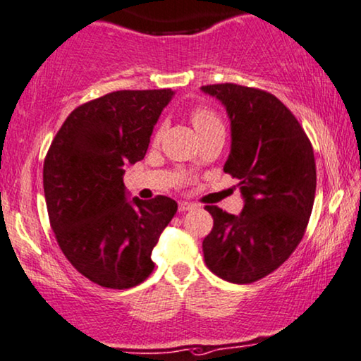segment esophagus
Masks as SVG:
<instances>
[{
  "label": "esophagus",
  "mask_w": 361,
  "mask_h": 361,
  "mask_svg": "<svg viewBox=\"0 0 361 361\" xmlns=\"http://www.w3.org/2000/svg\"><path fill=\"white\" fill-rule=\"evenodd\" d=\"M195 208H196L195 203H188V202H180V203H178V209H180V213L190 212V209H195Z\"/></svg>",
  "instance_id": "obj_1"
}]
</instances>
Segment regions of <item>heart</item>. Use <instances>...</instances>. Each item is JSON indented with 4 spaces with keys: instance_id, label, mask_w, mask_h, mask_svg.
I'll return each mask as SVG.
<instances>
[{
    "instance_id": "b5f03b06",
    "label": "heart",
    "mask_w": 361,
    "mask_h": 361,
    "mask_svg": "<svg viewBox=\"0 0 361 361\" xmlns=\"http://www.w3.org/2000/svg\"><path fill=\"white\" fill-rule=\"evenodd\" d=\"M190 120L198 136L208 133V131L223 130V121L220 120V116L207 106H196L191 109Z\"/></svg>"
}]
</instances>
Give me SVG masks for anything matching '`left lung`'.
Listing matches in <instances>:
<instances>
[{"label": "left lung", "instance_id": "8db88e82", "mask_svg": "<svg viewBox=\"0 0 361 361\" xmlns=\"http://www.w3.org/2000/svg\"><path fill=\"white\" fill-rule=\"evenodd\" d=\"M225 104L231 152L223 170L240 181L245 207L230 214L204 207L213 228L203 240L204 263L223 280L253 283L295 252L312 214L317 168L307 133L275 94L248 86H202Z\"/></svg>", "mask_w": 361, "mask_h": 361}]
</instances>
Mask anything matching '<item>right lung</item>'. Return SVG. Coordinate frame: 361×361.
I'll return each mask as SVG.
<instances>
[{
	"label": "right lung",
	"mask_w": 361,
	"mask_h": 361,
	"mask_svg": "<svg viewBox=\"0 0 361 361\" xmlns=\"http://www.w3.org/2000/svg\"><path fill=\"white\" fill-rule=\"evenodd\" d=\"M171 90H121L73 109L43 166L54 236L73 267L104 288L125 290L152 275V252L175 216L168 196L126 198L125 166L147 154Z\"/></svg>",
	"instance_id": "1"
}]
</instances>
